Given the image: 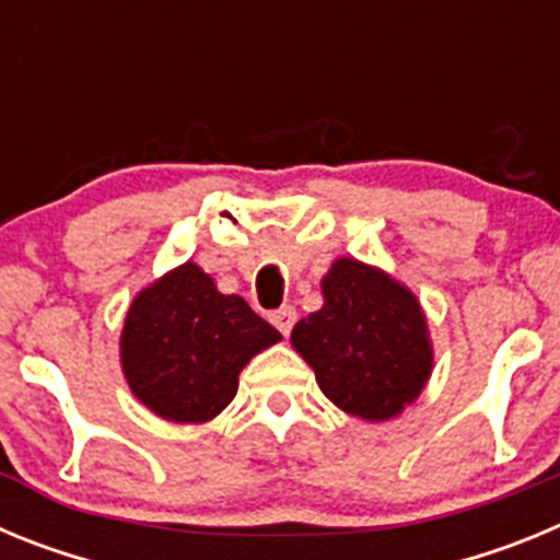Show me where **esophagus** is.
Masks as SVG:
<instances>
[{"label":"esophagus","mask_w":560,"mask_h":560,"mask_svg":"<svg viewBox=\"0 0 560 560\" xmlns=\"http://www.w3.org/2000/svg\"><path fill=\"white\" fill-rule=\"evenodd\" d=\"M269 323L275 325V328L280 330V334L289 336L291 328H294V323H296V311L291 308V305H283V308L271 311V314H269Z\"/></svg>","instance_id":"obj_1"}]
</instances>
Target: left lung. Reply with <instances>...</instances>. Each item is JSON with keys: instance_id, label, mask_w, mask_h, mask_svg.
I'll use <instances>...</instances> for the list:
<instances>
[{"instance_id": "8db88e82", "label": "left lung", "mask_w": 560, "mask_h": 560, "mask_svg": "<svg viewBox=\"0 0 560 560\" xmlns=\"http://www.w3.org/2000/svg\"><path fill=\"white\" fill-rule=\"evenodd\" d=\"M325 305L294 325L291 345L336 407L389 420L412 404L432 373L427 316L409 289L353 257L323 280Z\"/></svg>"}]
</instances>
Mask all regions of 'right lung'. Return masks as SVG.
I'll return each instance as SVG.
<instances>
[{"label":"right lung","instance_id":"add662e5","mask_svg":"<svg viewBox=\"0 0 560 560\" xmlns=\"http://www.w3.org/2000/svg\"><path fill=\"white\" fill-rule=\"evenodd\" d=\"M280 341V330L221 294L196 264L142 291L122 328V373L151 412L176 423H205L235 398L237 373Z\"/></svg>","mask_w":560,"mask_h":560}]
</instances>
